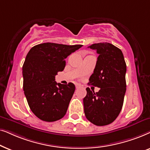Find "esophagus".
<instances>
[{
  "instance_id": "obj_1",
  "label": "esophagus",
  "mask_w": 150,
  "mask_h": 150,
  "mask_svg": "<svg viewBox=\"0 0 150 150\" xmlns=\"http://www.w3.org/2000/svg\"><path fill=\"white\" fill-rule=\"evenodd\" d=\"M75 87H76V88H78L80 87V84H79V83H76V84H75Z\"/></svg>"
}]
</instances>
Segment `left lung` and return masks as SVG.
<instances>
[{"instance_id":"1","label":"left lung","mask_w":150,"mask_h":150,"mask_svg":"<svg viewBox=\"0 0 150 150\" xmlns=\"http://www.w3.org/2000/svg\"><path fill=\"white\" fill-rule=\"evenodd\" d=\"M88 48L99 54L88 83L100 90L95 93L86 88L83 100L84 113L92 123L103 126L112 123L122 108L126 91V64L122 51L110 43L93 44Z\"/></svg>"}]
</instances>
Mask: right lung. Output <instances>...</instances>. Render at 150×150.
<instances>
[{"label":"right lung","instance_id":"add662e5","mask_svg":"<svg viewBox=\"0 0 150 150\" xmlns=\"http://www.w3.org/2000/svg\"><path fill=\"white\" fill-rule=\"evenodd\" d=\"M82 47L47 42L32 47L23 67V90L30 109L41 120L53 122L67 113L75 86L55 81L62 71L65 59Z\"/></svg>","mask_w":150,"mask_h":150}]
</instances>
